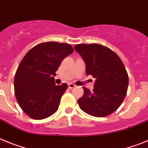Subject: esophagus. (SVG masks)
<instances>
[{
	"label": "esophagus",
	"instance_id": "34e87169",
	"mask_svg": "<svg viewBox=\"0 0 148 148\" xmlns=\"http://www.w3.org/2000/svg\"><path fill=\"white\" fill-rule=\"evenodd\" d=\"M76 87V86L75 85H74V84H73V83H69V88H75Z\"/></svg>",
	"mask_w": 148,
	"mask_h": 148
}]
</instances>
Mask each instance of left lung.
<instances>
[{"mask_svg":"<svg viewBox=\"0 0 148 148\" xmlns=\"http://www.w3.org/2000/svg\"><path fill=\"white\" fill-rule=\"evenodd\" d=\"M74 49L86 63V72L95 78L90 91L82 87L84 94L77 101L82 110L96 117L114 112L123 102L128 87V75L119 56L100 44H78Z\"/></svg>","mask_w":148,"mask_h":148,"instance_id":"obj_1","label":"left lung"}]
</instances>
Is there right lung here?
Masks as SVG:
<instances>
[{
  "instance_id": "1",
  "label": "right lung",
  "mask_w": 148,
  "mask_h": 148,
  "mask_svg": "<svg viewBox=\"0 0 148 148\" xmlns=\"http://www.w3.org/2000/svg\"><path fill=\"white\" fill-rule=\"evenodd\" d=\"M74 52L71 45L40 43L23 58L14 75V94L20 107L34 119H43L58 110L66 83L56 86L54 76L62 60Z\"/></svg>"
}]
</instances>
